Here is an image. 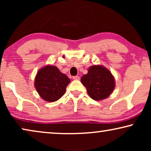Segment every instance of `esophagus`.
Masks as SVG:
<instances>
[{
    "label": "esophagus",
    "mask_w": 151,
    "mask_h": 151,
    "mask_svg": "<svg viewBox=\"0 0 151 151\" xmlns=\"http://www.w3.org/2000/svg\"><path fill=\"white\" fill-rule=\"evenodd\" d=\"M72 78H73V80H80V77H79V76H73V77H72Z\"/></svg>",
    "instance_id": "34e87169"
}]
</instances>
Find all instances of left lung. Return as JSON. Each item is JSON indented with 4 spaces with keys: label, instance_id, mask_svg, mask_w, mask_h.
<instances>
[{
    "label": "left lung",
    "instance_id": "obj_1",
    "mask_svg": "<svg viewBox=\"0 0 151 151\" xmlns=\"http://www.w3.org/2000/svg\"><path fill=\"white\" fill-rule=\"evenodd\" d=\"M87 93L94 100H102L110 96L115 88L114 78L106 68L94 65L88 69V73L81 78Z\"/></svg>",
    "mask_w": 151,
    "mask_h": 151
}]
</instances>
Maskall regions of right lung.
Returning a JSON list of instances; mask_svg holds the SVG:
<instances>
[{"label": "right lung", "mask_w": 151, "mask_h": 151, "mask_svg": "<svg viewBox=\"0 0 151 151\" xmlns=\"http://www.w3.org/2000/svg\"><path fill=\"white\" fill-rule=\"evenodd\" d=\"M70 79L54 66L48 65L39 70L35 79V87L41 98L55 102L65 94Z\"/></svg>", "instance_id": "add662e5"}]
</instances>
